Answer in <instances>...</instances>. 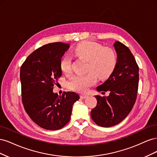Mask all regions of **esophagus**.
<instances>
[{
  "label": "esophagus",
  "instance_id": "1",
  "mask_svg": "<svg viewBox=\"0 0 157 157\" xmlns=\"http://www.w3.org/2000/svg\"><path fill=\"white\" fill-rule=\"evenodd\" d=\"M80 96V98H82V99H85L88 97L87 95H84V94H81Z\"/></svg>",
  "mask_w": 157,
  "mask_h": 157
}]
</instances>
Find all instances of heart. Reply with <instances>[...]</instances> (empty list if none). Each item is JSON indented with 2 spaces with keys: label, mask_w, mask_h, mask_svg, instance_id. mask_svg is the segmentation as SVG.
I'll use <instances>...</instances> for the list:
<instances>
[{
  "label": "heart",
  "mask_w": 157,
  "mask_h": 157,
  "mask_svg": "<svg viewBox=\"0 0 157 157\" xmlns=\"http://www.w3.org/2000/svg\"><path fill=\"white\" fill-rule=\"evenodd\" d=\"M75 54L80 58L88 61L86 75H77L68 82L69 89L80 92H85L89 87L97 81V76L100 78H107L113 71L116 65V56L110 48L103 47L96 42L84 41L78 44L74 50ZM61 71L65 74L71 72V59L65 56L60 63Z\"/></svg>",
  "instance_id": "obj_1"
}]
</instances>
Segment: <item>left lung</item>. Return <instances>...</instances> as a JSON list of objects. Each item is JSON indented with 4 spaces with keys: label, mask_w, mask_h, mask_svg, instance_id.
<instances>
[{
    "label": "left lung",
    "mask_w": 157,
    "mask_h": 157,
    "mask_svg": "<svg viewBox=\"0 0 157 157\" xmlns=\"http://www.w3.org/2000/svg\"><path fill=\"white\" fill-rule=\"evenodd\" d=\"M117 61L106 81L96 88L98 92H109L107 97L96 96L97 105L90 113L95 123L101 127L118 124L128 115L136 100L139 67L130 49L119 41L113 44Z\"/></svg>",
    "instance_id": "8db88e82"
}]
</instances>
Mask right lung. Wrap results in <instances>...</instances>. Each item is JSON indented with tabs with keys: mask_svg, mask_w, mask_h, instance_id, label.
I'll list each match as a JSON object with an SVG mask.
<instances>
[{
	"mask_svg": "<svg viewBox=\"0 0 157 157\" xmlns=\"http://www.w3.org/2000/svg\"><path fill=\"white\" fill-rule=\"evenodd\" d=\"M69 46L60 42L42 46L27 57L20 69L25 110L37 125L46 130H59L67 124L73 104L80 98L74 92L61 96L53 92L62 75L61 58Z\"/></svg>",
	"mask_w": 157,
	"mask_h": 157,
	"instance_id": "1",
	"label": "right lung"
}]
</instances>
